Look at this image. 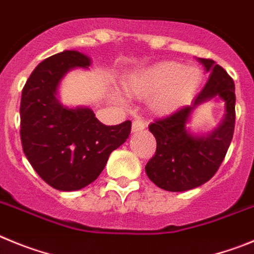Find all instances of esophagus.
<instances>
[{
  "label": "esophagus",
  "mask_w": 254,
  "mask_h": 254,
  "mask_svg": "<svg viewBox=\"0 0 254 254\" xmlns=\"http://www.w3.org/2000/svg\"><path fill=\"white\" fill-rule=\"evenodd\" d=\"M144 127H145V123H144V120H141V119H135V120L132 122V131H139V130H143Z\"/></svg>",
  "instance_id": "34e87169"
}]
</instances>
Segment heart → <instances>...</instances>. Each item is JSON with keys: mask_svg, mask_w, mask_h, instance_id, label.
<instances>
[{"mask_svg": "<svg viewBox=\"0 0 254 254\" xmlns=\"http://www.w3.org/2000/svg\"><path fill=\"white\" fill-rule=\"evenodd\" d=\"M201 73L177 62H163L134 73L127 88L136 95L157 92L152 100L153 110L166 114L186 102L197 90Z\"/></svg>", "mask_w": 254, "mask_h": 254, "instance_id": "obj_1", "label": "heart"}]
</instances>
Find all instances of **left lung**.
Returning <instances> with one entry per match:
<instances>
[{
  "label": "left lung",
  "mask_w": 254,
  "mask_h": 254,
  "mask_svg": "<svg viewBox=\"0 0 254 254\" xmlns=\"http://www.w3.org/2000/svg\"><path fill=\"white\" fill-rule=\"evenodd\" d=\"M198 62L210 72V77L193 104L149 125L157 149L145 166V172L153 184L172 192L187 191L209 181L223 163L234 134V81L212 59L198 58ZM214 97L226 102L227 114L223 122L207 136H193L186 129L190 113L197 104Z\"/></svg>",
  "instance_id": "left-lung-1"
}]
</instances>
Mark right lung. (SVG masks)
<instances>
[{"label":"right lung","instance_id":"obj_1","mask_svg":"<svg viewBox=\"0 0 254 254\" xmlns=\"http://www.w3.org/2000/svg\"><path fill=\"white\" fill-rule=\"evenodd\" d=\"M90 63L87 56L64 50L38 64L22 88V149L36 173L59 191H76L95 181L131 129L130 120L107 127L88 107L69 109L59 102L63 76Z\"/></svg>","mask_w":254,"mask_h":254}]
</instances>
